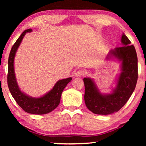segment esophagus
Here are the masks:
<instances>
[{
  "label": "esophagus",
  "mask_w": 146,
  "mask_h": 146,
  "mask_svg": "<svg viewBox=\"0 0 146 146\" xmlns=\"http://www.w3.org/2000/svg\"><path fill=\"white\" fill-rule=\"evenodd\" d=\"M84 72L83 70H77L76 72H75V76L76 77H80L84 75Z\"/></svg>",
  "instance_id": "34e87169"
}]
</instances>
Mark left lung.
<instances>
[{
    "label": "left lung",
    "mask_w": 146,
    "mask_h": 146,
    "mask_svg": "<svg viewBox=\"0 0 146 146\" xmlns=\"http://www.w3.org/2000/svg\"><path fill=\"white\" fill-rule=\"evenodd\" d=\"M121 47L109 52L106 60L120 63L121 72L115 87L109 94L102 93L92 78H84V101L88 109L99 115L117 112L125 104L134 91L137 80V57L133 45L124 34L121 36Z\"/></svg>",
    "instance_id": "8db88e82"
}]
</instances>
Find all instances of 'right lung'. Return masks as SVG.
Returning a JSON list of instances; mask_svg holds the SVG:
<instances>
[{"instance_id": "add662e5", "label": "right lung", "mask_w": 146, "mask_h": 146, "mask_svg": "<svg viewBox=\"0 0 146 146\" xmlns=\"http://www.w3.org/2000/svg\"><path fill=\"white\" fill-rule=\"evenodd\" d=\"M32 31H33L31 29H27L24 31L12 47L8 62V86L14 99L26 112L32 114H46L51 112L59 105L62 93L66 85L72 80V78L70 77L60 80L55 84L50 90L38 98L30 96L20 89L17 81L14 67L15 58L17 50L26 34L31 33Z\"/></svg>"}]
</instances>
